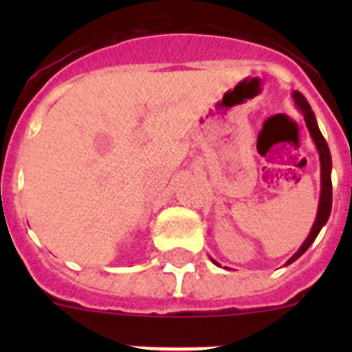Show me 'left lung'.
I'll return each mask as SVG.
<instances>
[{
  "label": "left lung",
  "instance_id": "obj_1",
  "mask_svg": "<svg viewBox=\"0 0 352 352\" xmlns=\"http://www.w3.org/2000/svg\"><path fill=\"white\" fill-rule=\"evenodd\" d=\"M293 98H294V102H296L298 107L301 109V112L305 113V120H307L308 131H310L311 138H314L315 144H317V148H318V155H320V170H322V194H320V204H318L317 219H315L314 228H311L310 235H308V239L305 240V243L301 245L300 250H298L296 254H294L293 257L286 262V264L294 262L298 257H301V255L308 250V247H310V245L314 243V240L317 239V235H318V232L322 230V226L327 223V219L330 216V208H332V180H330L332 158H330L327 141H325V138L322 136L320 129H318V126H317V120H315L314 110H311L307 98L303 97V94H300V91H294Z\"/></svg>",
  "mask_w": 352,
  "mask_h": 352
}]
</instances>
